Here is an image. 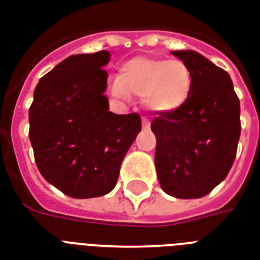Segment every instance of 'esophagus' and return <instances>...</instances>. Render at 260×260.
<instances>
[{"label":"esophagus","instance_id":"obj_1","mask_svg":"<svg viewBox=\"0 0 260 260\" xmlns=\"http://www.w3.org/2000/svg\"><path fill=\"white\" fill-rule=\"evenodd\" d=\"M142 128L144 130H149L151 128V122L146 118H142Z\"/></svg>","mask_w":260,"mask_h":260}]
</instances>
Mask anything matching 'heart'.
Segmentation results:
<instances>
[{"instance_id":"heart-1","label":"heart","mask_w":260,"mask_h":260,"mask_svg":"<svg viewBox=\"0 0 260 260\" xmlns=\"http://www.w3.org/2000/svg\"><path fill=\"white\" fill-rule=\"evenodd\" d=\"M192 85V72L182 60L136 57L119 67L109 93L115 99H126L127 94L140 97L146 109L166 115L185 105Z\"/></svg>"}]
</instances>
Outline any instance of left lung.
<instances>
[{
  "mask_svg": "<svg viewBox=\"0 0 260 260\" xmlns=\"http://www.w3.org/2000/svg\"><path fill=\"white\" fill-rule=\"evenodd\" d=\"M192 72L188 101L153 119L155 166L161 189L177 199H200L233 166L240 140V101L229 74L194 50H173Z\"/></svg>",
  "mask_w": 260,
  "mask_h": 260,
  "instance_id": "1",
  "label": "left lung"
}]
</instances>
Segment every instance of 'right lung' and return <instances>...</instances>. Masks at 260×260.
I'll list each match as a JSON object with an SVG mask.
<instances>
[{"mask_svg": "<svg viewBox=\"0 0 260 260\" xmlns=\"http://www.w3.org/2000/svg\"><path fill=\"white\" fill-rule=\"evenodd\" d=\"M108 50L72 54L41 78L28 111L30 141L46 181L74 199L104 196L141 132L137 114L109 111Z\"/></svg>", "mask_w": 260, "mask_h": 260, "instance_id": "add662e5", "label": "right lung"}]
</instances>
